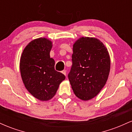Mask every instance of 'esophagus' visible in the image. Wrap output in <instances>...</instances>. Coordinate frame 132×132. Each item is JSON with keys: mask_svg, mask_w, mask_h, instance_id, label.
<instances>
[{"mask_svg": "<svg viewBox=\"0 0 132 132\" xmlns=\"http://www.w3.org/2000/svg\"><path fill=\"white\" fill-rule=\"evenodd\" d=\"M62 73H63V75H64L65 76H66V70L62 71Z\"/></svg>", "mask_w": 132, "mask_h": 132, "instance_id": "obj_1", "label": "esophagus"}]
</instances>
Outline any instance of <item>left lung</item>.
Returning a JSON list of instances; mask_svg holds the SVG:
<instances>
[{"instance_id": "obj_1", "label": "left lung", "mask_w": 132, "mask_h": 132, "mask_svg": "<svg viewBox=\"0 0 132 132\" xmlns=\"http://www.w3.org/2000/svg\"><path fill=\"white\" fill-rule=\"evenodd\" d=\"M72 50V65L68 79L76 97L89 101L99 93L107 81L109 54L102 42L95 38H80Z\"/></svg>"}]
</instances>
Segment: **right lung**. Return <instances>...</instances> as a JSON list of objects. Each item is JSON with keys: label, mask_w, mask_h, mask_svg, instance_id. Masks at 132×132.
I'll list each match as a JSON object with an SVG mask.
<instances>
[{"label": "right lung", "mask_w": 132, "mask_h": 132, "mask_svg": "<svg viewBox=\"0 0 132 132\" xmlns=\"http://www.w3.org/2000/svg\"><path fill=\"white\" fill-rule=\"evenodd\" d=\"M52 42L39 38L30 42L23 51L20 70L28 91L40 101L52 99L65 76L54 69L55 62L50 53Z\"/></svg>", "instance_id": "add662e5"}]
</instances>
